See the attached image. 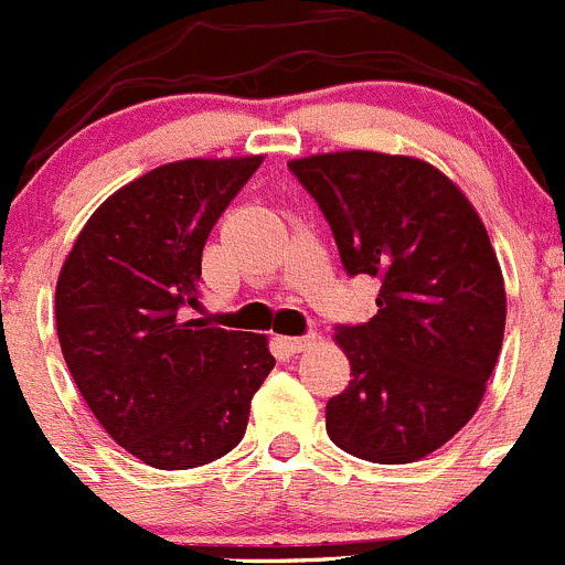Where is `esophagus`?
<instances>
[{
  "instance_id": "1",
  "label": "esophagus",
  "mask_w": 565,
  "mask_h": 565,
  "mask_svg": "<svg viewBox=\"0 0 565 565\" xmlns=\"http://www.w3.org/2000/svg\"><path fill=\"white\" fill-rule=\"evenodd\" d=\"M316 341H319V338H316L313 332H310V335H299V338H279V343H282V347H286V352H291V354H299V352H305V349L316 347Z\"/></svg>"
}]
</instances>
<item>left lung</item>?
I'll list each match as a JSON object with an SVG mask.
<instances>
[{
    "label": "left lung",
    "instance_id": "1",
    "mask_svg": "<svg viewBox=\"0 0 565 565\" xmlns=\"http://www.w3.org/2000/svg\"><path fill=\"white\" fill-rule=\"evenodd\" d=\"M319 202L349 277L380 279L377 316L338 327L352 380L327 402L335 447L372 463L440 449L480 407L504 335V279L466 193L407 154L288 163Z\"/></svg>",
    "mask_w": 565,
    "mask_h": 565
}]
</instances>
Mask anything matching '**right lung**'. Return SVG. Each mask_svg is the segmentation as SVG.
Here are the masks:
<instances>
[{
    "label": "right lung",
    "instance_id": "add662e5",
    "mask_svg": "<svg viewBox=\"0 0 565 565\" xmlns=\"http://www.w3.org/2000/svg\"><path fill=\"white\" fill-rule=\"evenodd\" d=\"M263 154L177 160L107 196L57 277L63 358L105 433L154 469L238 447L274 369L268 338L182 319L202 249Z\"/></svg>",
    "mask_w": 565,
    "mask_h": 565
}]
</instances>
